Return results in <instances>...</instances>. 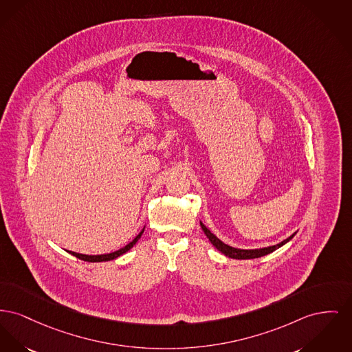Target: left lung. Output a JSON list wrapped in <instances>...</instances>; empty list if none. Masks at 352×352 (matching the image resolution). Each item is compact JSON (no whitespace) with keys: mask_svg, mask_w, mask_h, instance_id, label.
<instances>
[{"mask_svg":"<svg viewBox=\"0 0 352 352\" xmlns=\"http://www.w3.org/2000/svg\"><path fill=\"white\" fill-rule=\"evenodd\" d=\"M199 223H201V228L204 230V232L206 234L208 241L212 243V246L217 248L218 251H221L222 254H225L228 258H232V259H254V258L265 256V255H267L270 252H272V251L282 248L283 245H286L287 242H289V241L295 236V234H296V232H294L292 235H289V238H286L285 241H282L280 243L274 245V246H267V248H248H248H238L228 246L226 243H223L217 235H214L202 222H199Z\"/></svg>","mask_w":352,"mask_h":352,"instance_id":"obj_1","label":"left lung"}]
</instances>
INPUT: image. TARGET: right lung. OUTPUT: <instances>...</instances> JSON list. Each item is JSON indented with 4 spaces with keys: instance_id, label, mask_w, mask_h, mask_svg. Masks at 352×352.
<instances>
[{
    "instance_id": "add662e5",
    "label": "right lung",
    "mask_w": 352,
    "mask_h": 352,
    "mask_svg": "<svg viewBox=\"0 0 352 352\" xmlns=\"http://www.w3.org/2000/svg\"><path fill=\"white\" fill-rule=\"evenodd\" d=\"M144 230L145 228H142L141 231H140V234L130 242V243H127L126 246H124L122 248H120V250H117V251H113V252H109V254H100V255H86V254H80V252H74V251H69L67 250V252L69 254H72V255H74L76 258H78V259H81V261H85V262H107V261H113V259H117L118 256H121V255H124V252H127L130 248H133L137 242H138V239L141 238V235L144 234Z\"/></svg>"
}]
</instances>
